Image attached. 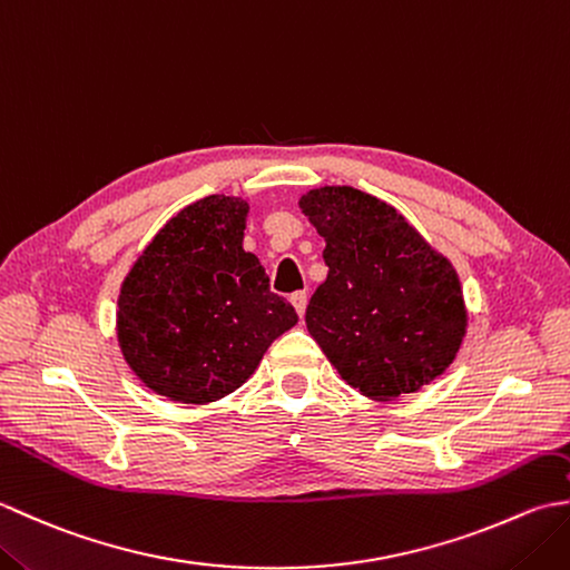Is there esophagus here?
Returning a JSON list of instances; mask_svg holds the SVG:
<instances>
[{
  "mask_svg": "<svg viewBox=\"0 0 570 570\" xmlns=\"http://www.w3.org/2000/svg\"><path fill=\"white\" fill-rule=\"evenodd\" d=\"M292 304H294V308H296V313H298V318H304V316H306V304H308L306 292L292 294Z\"/></svg>",
  "mask_w": 570,
  "mask_h": 570,
  "instance_id": "34e87169",
  "label": "esophagus"
}]
</instances>
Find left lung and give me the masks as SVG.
<instances>
[{
  "label": "left lung",
  "instance_id": "obj_1",
  "mask_svg": "<svg viewBox=\"0 0 570 570\" xmlns=\"http://www.w3.org/2000/svg\"><path fill=\"white\" fill-rule=\"evenodd\" d=\"M298 208L325 239L328 264L306 328L337 374L374 402L441 377L468 328L453 264L390 203L353 186L311 188Z\"/></svg>",
  "mask_w": 570,
  "mask_h": 570
}]
</instances>
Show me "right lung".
I'll return each mask as SVG.
<instances>
[{
	"mask_svg": "<svg viewBox=\"0 0 570 570\" xmlns=\"http://www.w3.org/2000/svg\"><path fill=\"white\" fill-rule=\"evenodd\" d=\"M249 203L208 196L154 235L119 286L117 343L129 370L178 404H213L259 367L298 316L245 252Z\"/></svg>",
	"mask_w": 570,
	"mask_h": 570,
	"instance_id": "add662e5",
	"label": "right lung"
}]
</instances>
